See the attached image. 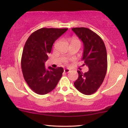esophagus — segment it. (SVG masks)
<instances>
[{"instance_id": "1", "label": "esophagus", "mask_w": 128, "mask_h": 128, "mask_svg": "<svg viewBox=\"0 0 128 128\" xmlns=\"http://www.w3.org/2000/svg\"><path fill=\"white\" fill-rule=\"evenodd\" d=\"M70 71V70L69 69H64V72H66V73L69 72Z\"/></svg>"}]
</instances>
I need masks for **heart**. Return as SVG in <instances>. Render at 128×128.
<instances>
[{"mask_svg":"<svg viewBox=\"0 0 128 128\" xmlns=\"http://www.w3.org/2000/svg\"><path fill=\"white\" fill-rule=\"evenodd\" d=\"M72 42H80V41H78V40L76 39V38H72ZM68 62V60H66V59H65V60H64V63L65 64H67Z\"/></svg>","mask_w":128,"mask_h":128,"instance_id":"obj_1","label":"heart"}]
</instances>
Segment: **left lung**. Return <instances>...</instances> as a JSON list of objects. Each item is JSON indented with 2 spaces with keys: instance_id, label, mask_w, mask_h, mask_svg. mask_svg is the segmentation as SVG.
I'll list each match as a JSON object with an SVG mask.
<instances>
[{
  "instance_id": "left-lung-1",
  "label": "left lung",
  "mask_w": 128,
  "mask_h": 128,
  "mask_svg": "<svg viewBox=\"0 0 128 128\" xmlns=\"http://www.w3.org/2000/svg\"><path fill=\"white\" fill-rule=\"evenodd\" d=\"M84 45L82 60L88 68L84 73L78 70V77L74 83L77 90L85 95H91L102 84L107 70V54L104 41L98 35L85 27L72 29Z\"/></svg>"
}]
</instances>
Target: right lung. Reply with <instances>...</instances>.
Masks as SVG:
<instances>
[{"label":"right lung","mask_w":128,"mask_h":128,"mask_svg":"<svg viewBox=\"0 0 128 128\" xmlns=\"http://www.w3.org/2000/svg\"><path fill=\"white\" fill-rule=\"evenodd\" d=\"M68 29L42 28L32 33L24 45L21 60L22 74L30 88L36 94L49 93L62 76V68L49 67L46 70L45 62L54 42Z\"/></svg>","instance_id":"obj_1"}]
</instances>
